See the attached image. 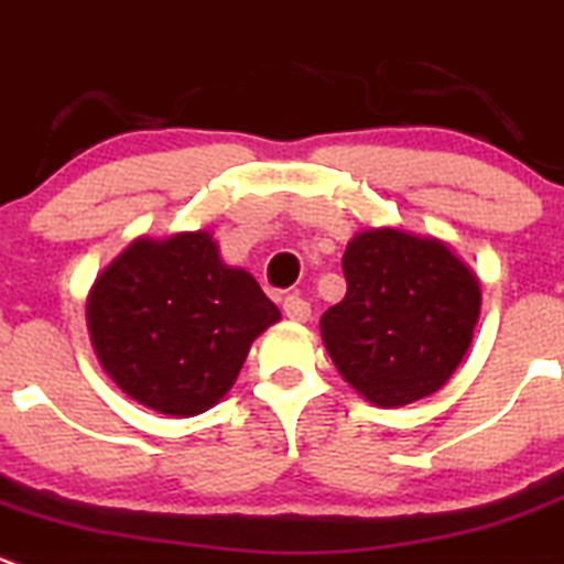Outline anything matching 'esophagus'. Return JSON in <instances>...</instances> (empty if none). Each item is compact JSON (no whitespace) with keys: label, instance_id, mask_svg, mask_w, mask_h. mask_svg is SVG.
Segmentation results:
<instances>
[{"label":"esophagus","instance_id":"34e87169","mask_svg":"<svg viewBox=\"0 0 564 564\" xmlns=\"http://www.w3.org/2000/svg\"><path fill=\"white\" fill-rule=\"evenodd\" d=\"M282 310H285V315L291 321H307L310 318V304L304 302L302 296H296V293L285 296V302H282Z\"/></svg>","mask_w":564,"mask_h":564}]
</instances>
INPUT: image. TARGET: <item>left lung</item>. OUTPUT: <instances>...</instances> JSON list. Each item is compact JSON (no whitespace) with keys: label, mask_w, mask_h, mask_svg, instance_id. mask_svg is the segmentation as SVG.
<instances>
[{"label":"left lung","mask_w":564,"mask_h":564,"mask_svg":"<svg viewBox=\"0 0 564 564\" xmlns=\"http://www.w3.org/2000/svg\"><path fill=\"white\" fill-rule=\"evenodd\" d=\"M346 296L321 315L340 377L377 406L432 395L463 362L479 321V279L437 238L359 232L343 254Z\"/></svg>","instance_id":"obj_1"}]
</instances>
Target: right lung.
I'll list each match as a JSON object with an SVG mask.
<instances>
[{
    "mask_svg": "<svg viewBox=\"0 0 564 564\" xmlns=\"http://www.w3.org/2000/svg\"><path fill=\"white\" fill-rule=\"evenodd\" d=\"M279 310L229 268L207 232L138 238L96 276L88 329L107 377L138 404L176 417L227 395Z\"/></svg>",
    "mask_w": 564,
    "mask_h": 564,
    "instance_id": "right-lung-1",
    "label": "right lung"
}]
</instances>
